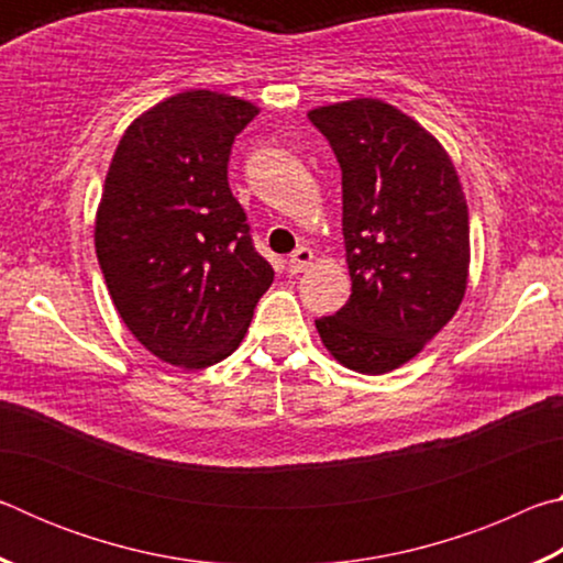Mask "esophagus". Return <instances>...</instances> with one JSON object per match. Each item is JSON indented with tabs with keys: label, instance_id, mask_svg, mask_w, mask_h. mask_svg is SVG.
Returning a JSON list of instances; mask_svg holds the SVG:
<instances>
[{
	"label": "esophagus",
	"instance_id": "esophagus-1",
	"mask_svg": "<svg viewBox=\"0 0 563 563\" xmlns=\"http://www.w3.org/2000/svg\"><path fill=\"white\" fill-rule=\"evenodd\" d=\"M310 263H312L310 247H298V251H295L288 258V271L290 273H302V271H308Z\"/></svg>",
	"mask_w": 563,
	"mask_h": 563
}]
</instances>
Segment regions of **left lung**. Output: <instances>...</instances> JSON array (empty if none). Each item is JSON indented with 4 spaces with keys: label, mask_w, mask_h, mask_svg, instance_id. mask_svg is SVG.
I'll use <instances>...</instances> for the list:
<instances>
[{
    "label": "left lung",
    "mask_w": 563,
    "mask_h": 563,
    "mask_svg": "<svg viewBox=\"0 0 563 563\" xmlns=\"http://www.w3.org/2000/svg\"><path fill=\"white\" fill-rule=\"evenodd\" d=\"M342 168V235L352 292L316 320L340 365L385 375L454 318L470 280V211L450 154L379 99L308 111Z\"/></svg>",
    "instance_id": "8db88e82"
}]
</instances>
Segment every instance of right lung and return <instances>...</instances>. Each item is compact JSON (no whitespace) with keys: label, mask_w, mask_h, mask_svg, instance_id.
Segmentation results:
<instances>
[{"label":"right lung","mask_w":563,"mask_h":563,"mask_svg":"<svg viewBox=\"0 0 563 563\" xmlns=\"http://www.w3.org/2000/svg\"><path fill=\"white\" fill-rule=\"evenodd\" d=\"M258 111L180 91L133 119L111 158L97 258L131 335L168 365L201 369L235 352L273 283L228 186L233 141Z\"/></svg>","instance_id":"right-lung-1"}]
</instances>
